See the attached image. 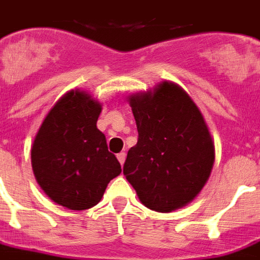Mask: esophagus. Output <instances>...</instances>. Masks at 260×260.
I'll list each match as a JSON object with an SVG mask.
<instances>
[{
	"instance_id": "1",
	"label": "esophagus",
	"mask_w": 260,
	"mask_h": 260,
	"mask_svg": "<svg viewBox=\"0 0 260 260\" xmlns=\"http://www.w3.org/2000/svg\"><path fill=\"white\" fill-rule=\"evenodd\" d=\"M116 157H118V160H119L120 164H122V166H123L124 160H126V153H124V152L118 153V156H116Z\"/></svg>"
}]
</instances>
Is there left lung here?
Listing matches in <instances>:
<instances>
[{
    "mask_svg": "<svg viewBox=\"0 0 260 260\" xmlns=\"http://www.w3.org/2000/svg\"><path fill=\"white\" fill-rule=\"evenodd\" d=\"M138 130L123 175L145 206L171 212L197 197L212 172L214 144L202 114L172 82L130 98Z\"/></svg>",
    "mask_w": 260,
    "mask_h": 260,
    "instance_id": "8db88e82",
    "label": "left lung"
}]
</instances>
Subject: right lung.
<instances>
[{
  "label": "right lung",
  "instance_id": "add662e5",
  "mask_svg": "<svg viewBox=\"0 0 260 260\" xmlns=\"http://www.w3.org/2000/svg\"><path fill=\"white\" fill-rule=\"evenodd\" d=\"M100 103L70 90L44 118L31 150L32 170L42 190L70 210L98 205L110 180L122 172L96 126Z\"/></svg>",
  "mask_w": 260,
  "mask_h": 260
}]
</instances>
